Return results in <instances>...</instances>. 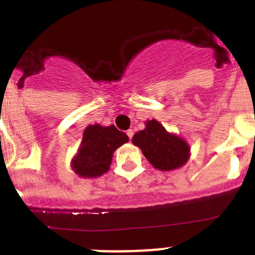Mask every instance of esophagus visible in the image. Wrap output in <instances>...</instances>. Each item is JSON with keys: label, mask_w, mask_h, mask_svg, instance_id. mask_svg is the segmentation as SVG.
I'll list each match as a JSON object with an SVG mask.
<instances>
[{"label": "esophagus", "mask_w": 255, "mask_h": 255, "mask_svg": "<svg viewBox=\"0 0 255 255\" xmlns=\"http://www.w3.org/2000/svg\"><path fill=\"white\" fill-rule=\"evenodd\" d=\"M126 134H128V136H129V138L131 139V138H132V135H134V130L129 129V130H128V131H126Z\"/></svg>", "instance_id": "obj_1"}]
</instances>
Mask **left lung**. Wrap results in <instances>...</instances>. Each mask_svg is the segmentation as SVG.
<instances>
[{
  "label": "left lung",
  "instance_id": "8db88e82",
  "mask_svg": "<svg viewBox=\"0 0 255 255\" xmlns=\"http://www.w3.org/2000/svg\"><path fill=\"white\" fill-rule=\"evenodd\" d=\"M132 144L139 147L145 158L161 171L179 168L188 162L190 147L185 140L171 134L157 120L145 123V129L132 136Z\"/></svg>",
  "mask_w": 255,
  "mask_h": 255
}]
</instances>
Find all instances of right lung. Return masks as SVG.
<instances>
[{"mask_svg": "<svg viewBox=\"0 0 255 255\" xmlns=\"http://www.w3.org/2000/svg\"><path fill=\"white\" fill-rule=\"evenodd\" d=\"M126 141H129L128 135L114 125H89L84 130L80 148L71 161V168L80 177L102 176L110 170L115 150Z\"/></svg>", "mask_w": 255, "mask_h": 255, "instance_id": "add662e5", "label": "right lung"}]
</instances>
